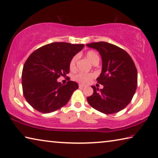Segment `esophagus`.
<instances>
[{"label": "esophagus", "instance_id": "esophagus-1", "mask_svg": "<svg viewBox=\"0 0 158 158\" xmlns=\"http://www.w3.org/2000/svg\"><path fill=\"white\" fill-rule=\"evenodd\" d=\"M84 86H84V85H83V84H79V87L80 89H82V88H84Z\"/></svg>", "mask_w": 158, "mask_h": 158}]
</instances>
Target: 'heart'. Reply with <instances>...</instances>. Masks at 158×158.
I'll return each mask as SVG.
<instances>
[{"label": "heart", "instance_id": "obj_1", "mask_svg": "<svg viewBox=\"0 0 158 158\" xmlns=\"http://www.w3.org/2000/svg\"><path fill=\"white\" fill-rule=\"evenodd\" d=\"M86 57L88 58L89 60L94 64L96 62H99V56L96 52L94 51H89L86 52ZM77 57L74 56L72 57L71 61L69 62V69L72 71L76 69V62ZM94 77V74H86V73H79L74 76L75 81L79 82L81 84H88L91 81L92 79Z\"/></svg>", "mask_w": 158, "mask_h": 158}]
</instances>
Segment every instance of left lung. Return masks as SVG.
<instances>
[{
    "instance_id": "left-lung-1",
    "label": "left lung",
    "mask_w": 158,
    "mask_h": 158,
    "mask_svg": "<svg viewBox=\"0 0 158 158\" xmlns=\"http://www.w3.org/2000/svg\"><path fill=\"white\" fill-rule=\"evenodd\" d=\"M97 50L102 58V72L97 78L103 89L94 86L89 104L104 114H113L124 109L131 102L137 87V70L129 55L119 47L104 41L86 44Z\"/></svg>"
}]
</instances>
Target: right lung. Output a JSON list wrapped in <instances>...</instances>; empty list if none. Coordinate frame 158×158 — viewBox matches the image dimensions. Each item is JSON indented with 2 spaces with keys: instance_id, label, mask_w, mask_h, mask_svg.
I'll list each match as a JSON object with an SVG mask.
<instances>
[{
  "instance_id": "1",
  "label": "right lung",
  "mask_w": 158,
  "mask_h": 158,
  "mask_svg": "<svg viewBox=\"0 0 158 158\" xmlns=\"http://www.w3.org/2000/svg\"><path fill=\"white\" fill-rule=\"evenodd\" d=\"M84 47V44L55 42L30 55L22 75L24 96L30 106L45 114L65 106L79 85L73 81L63 85L57 79L69 73L70 61Z\"/></svg>"
}]
</instances>
